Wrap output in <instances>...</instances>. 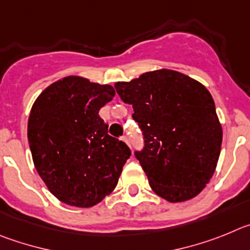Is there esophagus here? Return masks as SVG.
<instances>
[{
	"instance_id": "esophagus-1",
	"label": "esophagus",
	"mask_w": 250,
	"mask_h": 250,
	"mask_svg": "<svg viewBox=\"0 0 250 250\" xmlns=\"http://www.w3.org/2000/svg\"><path fill=\"white\" fill-rule=\"evenodd\" d=\"M122 139L125 142V143H127V145H129V138H128L127 136H123Z\"/></svg>"
}]
</instances>
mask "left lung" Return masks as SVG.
<instances>
[{
    "mask_svg": "<svg viewBox=\"0 0 250 250\" xmlns=\"http://www.w3.org/2000/svg\"><path fill=\"white\" fill-rule=\"evenodd\" d=\"M114 88L133 107L145 141L134 156L153 192L172 203L199 194L217 167L223 137L208 89L172 69L147 72Z\"/></svg>",
    "mask_w": 250,
    "mask_h": 250,
    "instance_id": "1",
    "label": "left lung"
}]
</instances>
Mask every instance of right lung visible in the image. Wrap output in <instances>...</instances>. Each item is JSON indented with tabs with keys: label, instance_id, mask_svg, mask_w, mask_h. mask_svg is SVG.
<instances>
[{
	"label": "right lung",
	"instance_id": "1",
	"mask_svg": "<svg viewBox=\"0 0 250 250\" xmlns=\"http://www.w3.org/2000/svg\"><path fill=\"white\" fill-rule=\"evenodd\" d=\"M114 94L109 84L69 76L47 87L33 103L27 128L33 163L63 203L93 207L118 183L130 149L109 136L98 114Z\"/></svg>",
	"mask_w": 250,
	"mask_h": 250
}]
</instances>
